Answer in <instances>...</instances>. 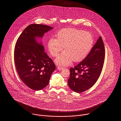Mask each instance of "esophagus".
Listing matches in <instances>:
<instances>
[{"instance_id": "1", "label": "esophagus", "mask_w": 121, "mask_h": 121, "mask_svg": "<svg viewBox=\"0 0 121 121\" xmlns=\"http://www.w3.org/2000/svg\"><path fill=\"white\" fill-rule=\"evenodd\" d=\"M63 67H60V66H58V70H59V71H61L62 70H63Z\"/></svg>"}]
</instances>
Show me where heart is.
Wrapping results in <instances>:
<instances>
[{
	"instance_id": "heart-1",
	"label": "heart",
	"mask_w": 121,
	"mask_h": 121,
	"mask_svg": "<svg viewBox=\"0 0 121 121\" xmlns=\"http://www.w3.org/2000/svg\"><path fill=\"white\" fill-rule=\"evenodd\" d=\"M57 39H50L48 48L52 57L57 56L64 48V51L55 60L59 65H69L73 60L78 62L84 59L92 48V35L83 30L74 28L64 29L57 34Z\"/></svg>"
}]
</instances>
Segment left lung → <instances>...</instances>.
I'll use <instances>...</instances> for the list:
<instances>
[{
	"instance_id": "8db88e82",
	"label": "left lung",
	"mask_w": 121,
	"mask_h": 121,
	"mask_svg": "<svg viewBox=\"0 0 121 121\" xmlns=\"http://www.w3.org/2000/svg\"><path fill=\"white\" fill-rule=\"evenodd\" d=\"M105 55L104 42L100 36L86 57L73 68H70L68 85L73 91L83 92L93 86L101 73Z\"/></svg>"
}]
</instances>
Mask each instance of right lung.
<instances>
[{
  "mask_svg": "<svg viewBox=\"0 0 121 121\" xmlns=\"http://www.w3.org/2000/svg\"><path fill=\"white\" fill-rule=\"evenodd\" d=\"M52 29L43 24H30L19 36L15 46L14 60L19 77L25 84L36 91L48 85L55 69L42 43L37 40Z\"/></svg>",
  "mask_w": 121,
  "mask_h": 121,
  "instance_id": "right-lung-1",
  "label": "right lung"
}]
</instances>
